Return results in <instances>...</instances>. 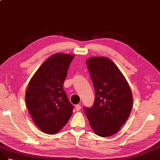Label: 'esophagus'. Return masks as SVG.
Segmentation results:
<instances>
[{
	"label": "esophagus",
	"instance_id": "1",
	"mask_svg": "<svg viewBox=\"0 0 160 160\" xmlns=\"http://www.w3.org/2000/svg\"><path fill=\"white\" fill-rule=\"evenodd\" d=\"M75 108H76V110L77 111H79L80 110V108H81V105H80V104H76V107H75Z\"/></svg>",
	"mask_w": 160,
	"mask_h": 160
}]
</instances>
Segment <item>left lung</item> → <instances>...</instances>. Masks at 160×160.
Listing matches in <instances>:
<instances>
[{
  "label": "left lung",
  "mask_w": 160,
  "mask_h": 160,
  "mask_svg": "<svg viewBox=\"0 0 160 160\" xmlns=\"http://www.w3.org/2000/svg\"><path fill=\"white\" fill-rule=\"evenodd\" d=\"M95 90L93 105L84 107L94 133L110 137L120 130L128 119L133 97L125 77L107 58L94 57L86 61Z\"/></svg>",
  "instance_id": "obj_1"
}]
</instances>
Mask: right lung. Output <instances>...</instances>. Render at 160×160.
Returning <instances> with one entry per match:
<instances>
[{
	"label": "right lung",
	"mask_w": 160,
	"mask_h": 160,
	"mask_svg": "<svg viewBox=\"0 0 160 160\" xmlns=\"http://www.w3.org/2000/svg\"><path fill=\"white\" fill-rule=\"evenodd\" d=\"M74 55L56 53L35 72L26 90L25 101L32 118L41 131L55 134L72 116V104L63 85Z\"/></svg>",
	"instance_id": "add662e5"
}]
</instances>
